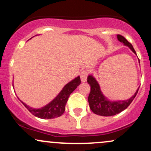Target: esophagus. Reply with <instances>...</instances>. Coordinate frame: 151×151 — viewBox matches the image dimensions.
Wrapping results in <instances>:
<instances>
[{"mask_svg":"<svg viewBox=\"0 0 151 151\" xmlns=\"http://www.w3.org/2000/svg\"><path fill=\"white\" fill-rule=\"evenodd\" d=\"M88 75V70H83V71L80 74V79H81V81L83 83H85L87 80V77Z\"/></svg>","mask_w":151,"mask_h":151,"instance_id":"obj_1","label":"esophagus"}]
</instances>
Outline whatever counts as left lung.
Returning a JSON list of instances; mask_svg holds the SVG:
<instances>
[{
  "label": "left lung",
  "instance_id": "left-lung-1",
  "mask_svg": "<svg viewBox=\"0 0 151 151\" xmlns=\"http://www.w3.org/2000/svg\"><path fill=\"white\" fill-rule=\"evenodd\" d=\"M117 38L119 42H122L125 46L129 47L131 50L134 54H136V52L132 44L129 43L123 36L118 35ZM87 82L91 86V92L88 98L90 108L93 113L98 115H101V116H112L126 109L135 98L139 88H138L134 95L132 96L129 99L123 100V101H112L108 100L107 98H106L103 95L98 82L92 75L88 76Z\"/></svg>",
  "mask_w": 151,
  "mask_h": 151
}]
</instances>
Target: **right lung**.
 I'll return each mask as SVG.
<instances>
[{
  "label": "right lung",
  "mask_w": 151,
  "mask_h": 151,
  "mask_svg": "<svg viewBox=\"0 0 151 151\" xmlns=\"http://www.w3.org/2000/svg\"><path fill=\"white\" fill-rule=\"evenodd\" d=\"M81 83L80 77H76L73 80L66 84L63 87L62 91L59 93L58 95L52 100L50 103L39 109H35L25 104L22 102L24 106L28 109L30 113L36 117L42 119H52L61 116L65 111V107L70 94L77 88Z\"/></svg>",
  "instance_id": "obj_1"
}]
</instances>
